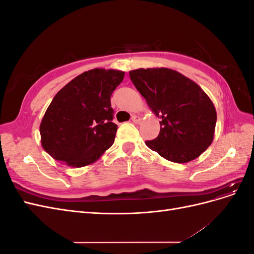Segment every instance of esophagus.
<instances>
[{
	"mask_svg": "<svg viewBox=\"0 0 254 254\" xmlns=\"http://www.w3.org/2000/svg\"><path fill=\"white\" fill-rule=\"evenodd\" d=\"M131 121L134 123V124H139V123L142 121V119L139 117V115L133 114L131 117Z\"/></svg>",
	"mask_w": 254,
	"mask_h": 254,
	"instance_id": "1",
	"label": "esophagus"
}]
</instances>
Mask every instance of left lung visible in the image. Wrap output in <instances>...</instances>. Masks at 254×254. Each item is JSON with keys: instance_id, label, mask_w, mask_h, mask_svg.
Segmentation results:
<instances>
[{"instance_id": "left-lung-1", "label": "left lung", "mask_w": 254, "mask_h": 254, "mask_svg": "<svg viewBox=\"0 0 254 254\" xmlns=\"http://www.w3.org/2000/svg\"><path fill=\"white\" fill-rule=\"evenodd\" d=\"M130 79L161 119L160 133L148 147L175 163L198 158L212 144L216 110L204 91L181 73L167 67L137 68Z\"/></svg>"}]
</instances>
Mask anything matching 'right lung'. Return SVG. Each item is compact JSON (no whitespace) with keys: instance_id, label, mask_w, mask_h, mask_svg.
<instances>
[{"instance_id":"1","label":"right lung","mask_w":254,"mask_h":254,"mask_svg":"<svg viewBox=\"0 0 254 254\" xmlns=\"http://www.w3.org/2000/svg\"><path fill=\"white\" fill-rule=\"evenodd\" d=\"M125 73L93 68L61 89L40 124L41 144L51 157L72 167L94 163L110 148L118 125L110 97Z\"/></svg>"}]
</instances>
